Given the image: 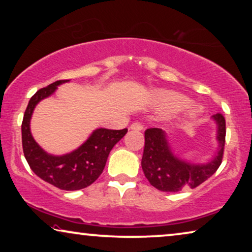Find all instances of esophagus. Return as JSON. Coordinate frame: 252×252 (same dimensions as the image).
<instances>
[{
  "label": "esophagus",
  "mask_w": 252,
  "mask_h": 252,
  "mask_svg": "<svg viewBox=\"0 0 252 252\" xmlns=\"http://www.w3.org/2000/svg\"><path fill=\"white\" fill-rule=\"evenodd\" d=\"M129 128L132 130H136V132H140V130L143 129V125H142V124H140V123H133L132 125H130Z\"/></svg>",
  "instance_id": "obj_1"
}]
</instances>
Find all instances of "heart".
<instances>
[{
  "mask_svg": "<svg viewBox=\"0 0 252 252\" xmlns=\"http://www.w3.org/2000/svg\"><path fill=\"white\" fill-rule=\"evenodd\" d=\"M153 99L157 108L160 109L161 111L174 113L184 110L185 116L190 119L196 118L201 113V110L197 106L189 105L188 107V105L190 104V99L186 95L180 94V93L171 91H158L154 93Z\"/></svg>",
  "mask_w": 252,
  "mask_h": 252,
  "instance_id": "heart-1",
  "label": "heart"
}]
</instances>
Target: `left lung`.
Returning <instances> with one entry per match:
<instances>
[{"label": "left lung", "instance_id": "obj_1", "mask_svg": "<svg viewBox=\"0 0 252 252\" xmlns=\"http://www.w3.org/2000/svg\"><path fill=\"white\" fill-rule=\"evenodd\" d=\"M212 119L217 126L218 148L212 159L205 164L190 163L175 156L163 129L146 130L141 166L151 186L161 191L177 192L186 188H196L216 173L222 160L226 122L220 113L212 116Z\"/></svg>", "mask_w": 252, "mask_h": 252}]
</instances>
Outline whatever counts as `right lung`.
Wrapping results in <instances>:
<instances>
[{"instance_id": "right-lung-1", "label": "right lung", "mask_w": 252, "mask_h": 252, "mask_svg": "<svg viewBox=\"0 0 252 252\" xmlns=\"http://www.w3.org/2000/svg\"><path fill=\"white\" fill-rule=\"evenodd\" d=\"M68 80H58L41 88L31 97L22 124L23 150L31 170L48 184L63 190H79L91 186L104 170L110 151L127 133V128L116 130L97 128L78 149L55 156L44 151L31 133V118L35 106L49 97L57 87Z\"/></svg>"}]
</instances>
